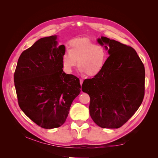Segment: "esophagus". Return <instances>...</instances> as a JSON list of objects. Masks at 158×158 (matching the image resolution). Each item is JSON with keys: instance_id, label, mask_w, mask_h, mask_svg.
I'll return each instance as SVG.
<instances>
[{"instance_id": "1", "label": "esophagus", "mask_w": 158, "mask_h": 158, "mask_svg": "<svg viewBox=\"0 0 158 158\" xmlns=\"http://www.w3.org/2000/svg\"><path fill=\"white\" fill-rule=\"evenodd\" d=\"M82 82H83V80L81 79H80V85H82Z\"/></svg>"}]
</instances>
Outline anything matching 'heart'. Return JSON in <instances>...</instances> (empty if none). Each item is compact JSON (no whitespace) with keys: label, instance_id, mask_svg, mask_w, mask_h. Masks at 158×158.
<instances>
[{"label":"heart","instance_id":"b5f03b06","mask_svg":"<svg viewBox=\"0 0 158 158\" xmlns=\"http://www.w3.org/2000/svg\"><path fill=\"white\" fill-rule=\"evenodd\" d=\"M69 51L62 56V64L66 72H71L77 64L79 70L88 76H95L102 70L107 59V52L101 45H96L87 38L72 40Z\"/></svg>","mask_w":158,"mask_h":158}]
</instances>
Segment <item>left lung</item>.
<instances>
[{
	"label": "left lung",
	"instance_id": "8db88e82",
	"mask_svg": "<svg viewBox=\"0 0 158 158\" xmlns=\"http://www.w3.org/2000/svg\"><path fill=\"white\" fill-rule=\"evenodd\" d=\"M97 42L110 56L101 72L86 79L82 90L90 97L89 114L99 127L117 129L133 115L145 94V68L135 50L101 36Z\"/></svg>",
	"mask_w": 158,
	"mask_h": 158
}]
</instances>
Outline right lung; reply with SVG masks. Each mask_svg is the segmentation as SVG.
Here are the masks:
<instances>
[{
    "mask_svg": "<svg viewBox=\"0 0 158 158\" xmlns=\"http://www.w3.org/2000/svg\"><path fill=\"white\" fill-rule=\"evenodd\" d=\"M56 35L40 38L19 57L14 82L20 109L38 126L59 127L81 92L79 79L63 70L64 45Z\"/></svg>",
    "mask_w": 158,
    "mask_h": 158,
    "instance_id": "add662e5",
    "label": "right lung"
}]
</instances>
